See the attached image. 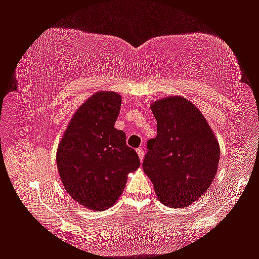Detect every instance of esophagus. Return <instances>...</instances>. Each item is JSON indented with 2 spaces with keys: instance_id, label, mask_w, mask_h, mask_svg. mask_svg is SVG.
<instances>
[{
  "instance_id": "1",
  "label": "esophagus",
  "mask_w": 259,
  "mask_h": 259,
  "mask_svg": "<svg viewBox=\"0 0 259 259\" xmlns=\"http://www.w3.org/2000/svg\"><path fill=\"white\" fill-rule=\"evenodd\" d=\"M137 154H138V157H140V159H141V160L143 159V158H144V156H145V151H144V149L142 148V146H141V148H138V149H137Z\"/></svg>"
}]
</instances>
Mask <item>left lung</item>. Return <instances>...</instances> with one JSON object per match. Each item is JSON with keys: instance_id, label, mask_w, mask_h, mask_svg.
Instances as JSON below:
<instances>
[{"instance_id": "obj_1", "label": "left lung", "mask_w": 259, "mask_h": 259, "mask_svg": "<svg viewBox=\"0 0 259 259\" xmlns=\"http://www.w3.org/2000/svg\"><path fill=\"white\" fill-rule=\"evenodd\" d=\"M157 136L148 141L143 169L158 199L186 207L208 191L218 171L220 148L198 108L180 96L154 102Z\"/></svg>"}]
</instances>
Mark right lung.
I'll return each instance as SVG.
<instances>
[{"label": "right lung", "instance_id": "1", "mask_svg": "<svg viewBox=\"0 0 259 259\" xmlns=\"http://www.w3.org/2000/svg\"><path fill=\"white\" fill-rule=\"evenodd\" d=\"M121 96L99 92L71 119L57 151V166L65 190L93 210L116 202L126 175L140 166V158L126 145L124 131L115 129Z\"/></svg>", "mask_w": 259, "mask_h": 259}]
</instances>
